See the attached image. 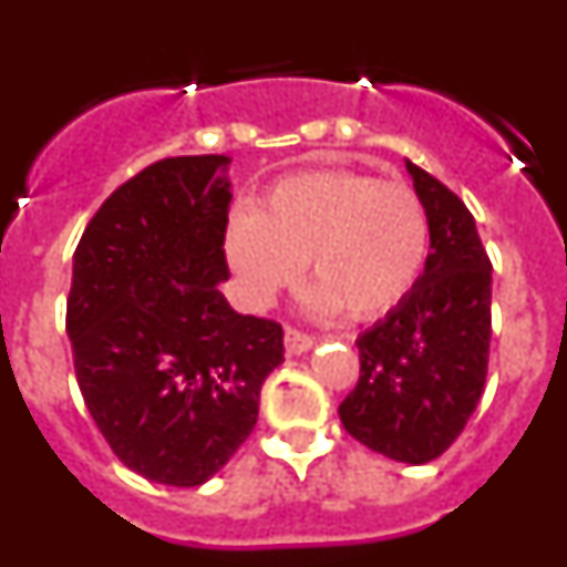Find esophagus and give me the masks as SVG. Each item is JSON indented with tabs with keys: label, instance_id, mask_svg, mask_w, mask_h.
<instances>
[{
	"label": "esophagus",
	"instance_id": "34e87169",
	"mask_svg": "<svg viewBox=\"0 0 567 567\" xmlns=\"http://www.w3.org/2000/svg\"><path fill=\"white\" fill-rule=\"evenodd\" d=\"M312 346H315L312 334L300 332V329H295V327L287 329V352L289 354H303V352H309Z\"/></svg>",
	"mask_w": 567,
	"mask_h": 567
}]
</instances>
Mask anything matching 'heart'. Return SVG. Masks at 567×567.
Listing matches in <instances>:
<instances>
[{"instance_id": "obj_1", "label": "heart", "mask_w": 567, "mask_h": 567, "mask_svg": "<svg viewBox=\"0 0 567 567\" xmlns=\"http://www.w3.org/2000/svg\"><path fill=\"white\" fill-rule=\"evenodd\" d=\"M429 255V221L412 187L352 169L280 178L255 213L227 229V258L255 307L295 284L309 264L315 312L380 318L412 292Z\"/></svg>"}]
</instances>
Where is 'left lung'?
I'll return each instance as SVG.
<instances>
[{
    "instance_id": "8db88e82",
    "label": "left lung",
    "mask_w": 567,
    "mask_h": 567,
    "mask_svg": "<svg viewBox=\"0 0 567 567\" xmlns=\"http://www.w3.org/2000/svg\"><path fill=\"white\" fill-rule=\"evenodd\" d=\"M432 252L392 312L358 338L360 378L338 414L354 440L423 465L463 434L488 374L491 260L474 215L434 175L405 162Z\"/></svg>"
}]
</instances>
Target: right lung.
I'll return each mask as SVG.
<instances>
[{
  "instance_id": "right-lung-1",
  "label": "right lung",
  "mask_w": 567,
  "mask_h": 567,
  "mask_svg": "<svg viewBox=\"0 0 567 567\" xmlns=\"http://www.w3.org/2000/svg\"><path fill=\"white\" fill-rule=\"evenodd\" d=\"M227 164H150L99 207L73 255L68 334L87 412L130 471L175 488L229 463L284 363L280 323L238 315L218 289Z\"/></svg>"
}]
</instances>
